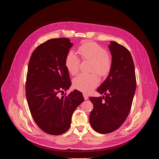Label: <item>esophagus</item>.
<instances>
[{
  "mask_svg": "<svg viewBox=\"0 0 159 159\" xmlns=\"http://www.w3.org/2000/svg\"><path fill=\"white\" fill-rule=\"evenodd\" d=\"M83 96H84V99H85V100H87V99H88L89 96H88V95H87V94H83Z\"/></svg>",
  "mask_w": 159,
  "mask_h": 159,
  "instance_id": "esophagus-1",
  "label": "esophagus"
}]
</instances>
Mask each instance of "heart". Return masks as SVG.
<instances>
[{
    "label": "heart",
    "instance_id": "heart-1",
    "mask_svg": "<svg viewBox=\"0 0 159 159\" xmlns=\"http://www.w3.org/2000/svg\"><path fill=\"white\" fill-rule=\"evenodd\" d=\"M77 52L82 60L92 61L90 72H96L100 77L106 76L112 66V59L106 50L93 41H85L78 47ZM80 60L72 51L65 57V65L71 75H76L79 70ZM99 79L95 73L89 75L80 74L73 80L74 88L83 93H90L99 84Z\"/></svg>",
    "mask_w": 159,
    "mask_h": 159
}]
</instances>
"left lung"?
Listing matches in <instances>:
<instances>
[{
  "label": "left lung",
  "mask_w": 159,
  "mask_h": 159,
  "mask_svg": "<svg viewBox=\"0 0 159 159\" xmlns=\"http://www.w3.org/2000/svg\"><path fill=\"white\" fill-rule=\"evenodd\" d=\"M109 48L112 66L105 81L97 91L102 97H90L94 105L89 121L92 128L101 134L118 129L131 109L136 90V76L130 52L123 45L111 41Z\"/></svg>",
  "instance_id": "1"
}]
</instances>
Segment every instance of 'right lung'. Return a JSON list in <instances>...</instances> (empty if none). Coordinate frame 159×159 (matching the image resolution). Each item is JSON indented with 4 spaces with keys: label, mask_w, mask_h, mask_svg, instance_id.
<instances>
[{
    "label": "right lung",
    "mask_w": 159,
    "mask_h": 159,
    "mask_svg": "<svg viewBox=\"0 0 159 159\" xmlns=\"http://www.w3.org/2000/svg\"><path fill=\"white\" fill-rule=\"evenodd\" d=\"M72 45L69 38L49 39L34 50L29 61L26 83L28 106L39 128L50 134L59 135L69 129L73 112L84 101L77 90L58 96L72 84L65 59Z\"/></svg>",
    "instance_id": "1"
}]
</instances>
